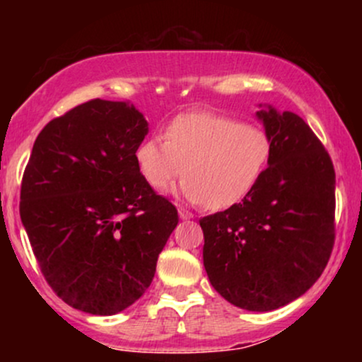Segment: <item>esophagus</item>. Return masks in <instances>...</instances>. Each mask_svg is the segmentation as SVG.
<instances>
[{
  "label": "esophagus",
  "instance_id": "esophagus-1",
  "mask_svg": "<svg viewBox=\"0 0 362 362\" xmlns=\"http://www.w3.org/2000/svg\"><path fill=\"white\" fill-rule=\"evenodd\" d=\"M178 216H180V219H192L194 214L190 213V211L184 209V207H178Z\"/></svg>",
  "mask_w": 362,
  "mask_h": 362
}]
</instances>
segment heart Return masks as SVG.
<instances>
[{
	"instance_id": "heart-1",
	"label": "heart",
	"mask_w": 362,
	"mask_h": 362,
	"mask_svg": "<svg viewBox=\"0 0 362 362\" xmlns=\"http://www.w3.org/2000/svg\"><path fill=\"white\" fill-rule=\"evenodd\" d=\"M272 156L264 129L209 112H190L168 124L165 138L149 136L136 148V167L155 190L187 177L180 194L192 204L228 209L255 189ZM186 170H183V167Z\"/></svg>"
}]
</instances>
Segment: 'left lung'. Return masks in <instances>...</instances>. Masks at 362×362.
Segmentation results:
<instances>
[{
  "instance_id": "obj_1",
  "label": "left lung",
  "mask_w": 362,
  "mask_h": 362,
  "mask_svg": "<svg viewBox=\"0 0 362 362\" xmlns=\"http://www.w3.org/2000/svg\"><path fill=\"white\" fill-rule=\"evenodd\" d=\"M257 117L272 139L267 170L240 204L199 223L213 288L238 308L272 311L303 296L330 259L335 172L300 115L267 105Z\"/></svg>"
}]
</instances>
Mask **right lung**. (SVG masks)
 <instances>
[{
  "mask_svg": "<svg viewBox=\"0 0 362 362\" xmlns=\"http://www.w3.org/2000/svg\"><path fill=\"white\" fill-rule=\"evenodd\" d=\"M146 134L132 103L95 98L52 119L25 168L20 218L40 271L85 313L115 315L138 301L178 223L136 167Z\"/></svg>",
  "mask_w": 362,
  "mask_h": 362,
  "instance_id": "obj_1",
  "label": "right lung"
}]
</instances>
